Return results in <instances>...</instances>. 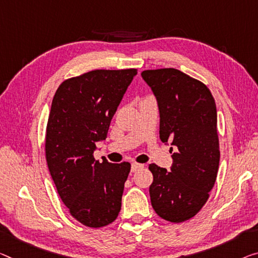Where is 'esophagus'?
I'll list each match as a JSON object with an SVG mask.
<instances>
[{
	"label": "esophagus",
	"instance_id": "34e87169",
	"mask_svg": "<svg viewBox=\"0 0 258 258\" xmlns=\"http://www.w3.org/2000/svg\"><path fill=\"white\" fill-rule=\"evenodd\" d=\"M143 167H144V165H143V164H137V162H133V164H132V172L133 173L137 172L138 169H141Z\"/></svg>",
	"mask_w": 258,
	"mask_h": 258
}]
</instances>
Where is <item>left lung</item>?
Segmentation results:
<instances>
[{
  "mask_svg": "<svg viewBox=\"0 0 258 258\" xmlns=\"http://www.w3.org/2000/svg\"><path fill=\"white\" fill-rule=\"evenodd\" d=\"M142 77L157 98L160 140L176 148L170 172L149 166L153 174L151 204L162 219L182 223L204 207L217 179L220 151L216 102L207 85L177 69L145 70Z\"/></svg>",
  "mask_w": 258,
  "mask_h": 258,
  "instance_id": "1",
  "label": "left lung"
}]
</instances>
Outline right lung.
<instances>
[{"instance_id": "add662e5", "label": "right lung", "mask_w": 258, "mask_h": 258, "mask_svg": "<svg viewBox=\"0 0 258 258\" xmlns=\"http://www.w3.org/2000/svg\"><path fill=\"white\" fill-rule=\"evenodd\" d=\"M136 69L92 70L67 79L51 101L46 130V160L70 215L88 227H104L121 210L129 162H99L96 143L110 121Z\"/></svg>"}]
</instances>
